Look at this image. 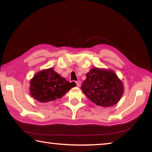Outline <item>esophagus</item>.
Segmentation results:
<instances>
[{"label":"esophagus","mask_w":152,"mask_h":152,"mask_svg":"<svg viewBox=\"0 0 152 152\" xmlns=\"http://www.w3.org/2000/svg\"><path fill=\"white\" fill-rule=\"evenodd\" d=\"M76 85H77V86H80V85H81V82H80V80L76 81Z\"/></svg>","instance_id":"obj_1"}]
</instances>
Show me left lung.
I'll use <instances>...</instances> for the list:
<instances>
[{
  "instance_id": "1",
  "label": "left lung",
  "mask_w": 152,
  "mask_h": 152,
  "mask_svg": "<svg viewBox=\"0 0 152 152\" xmlns=\"http://www.w3.org/2000/svg\"><path fill=\"white\" fill-rule=\"evenodd\" d=\"M81 90L98 106L109 107L120 101L124 88L114 72L94 68L86 74Z\"/></svg>"
}]
</instances>
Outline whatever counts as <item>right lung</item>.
Wrapping results in <instances>:
<instances>
[{
    "mask_svg": "<svg viewBox=\"0 0 152 152\" xmlns=\"http://www.w3.org/2000/svg\"><path fill=\"white\" fill-rule=\"evenodd\" d=\"M74 82H70L49 68L39 72L30 81V94L41 102H48L60 99L67 92L76 86Z\"/></svg>",
    "mask_w": 152,
    "mask_h": 152,
    "instance_id": "right-lung-1",
    "label": "right lung"
}]
</instances>
